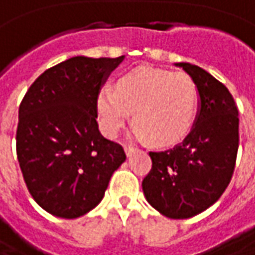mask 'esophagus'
<instances>
[{
    "label": "esophagus",
    "mask_w": 255,
    "mask_h": 255,
    "mask_svg": "<svg viewBox=\"0 0 255 255\" xmlns=\"http://www.w3.org/2000/svg\"><path fill=\"white\" fill-rule=\"evenodd\" d=\"M125 151H126V155H128V156H130L133 152H136V148H133L132 145H126V146H125Z\"/></svg>",
    "instance_id": "34e87169"
}]
</instances>
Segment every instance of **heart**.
<instances>
[{"label": "heart", "mask_w": 255, "mask_h": 255, "mask_svg": "<svg viewBox=\"0 0 255 255\" xmlns=\"http://www.w3.org/2000/svg\"><path fill=\"white\" fill-rule=\"evenodd\" d=\"M199 106V87L190 75L140 66L122 75L115 91L103 88L97 97L101 126L116 136L132 111L133 133L155 145L178 142L190 132Z\"/></svg>", "instance_id": "heart-1"}]
</instances>
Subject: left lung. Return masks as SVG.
Returning <instances> with one entry per match:
<instances>
[{
    "mask_svg": "<svg viewBox=\"0 0 255 255\" xmlns=\"http://www.w3.org/2000/svg\"><path fill=\"white\" fill-rule=\"evenodd\" d=\"M181 66L199 87L200 109L189 135L165 151H151L152 168L142 181L149 205L171 219L193 218L227 190L235 170L240 119L228 88L200 66Z\"/></svg>",
    "mask_w": 255,
    "mask_h": 255,
    "instance_id": "1",
    "label": "left lung"
}]
</instances>
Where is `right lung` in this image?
<instances>
[{
    "instance_id": "right-lung-1",
    "label": "right lung",
    "mask_w": 255,
    "mask_h": 255,
    "mask_svg": "<svg viewBox=\"0 0 255 255\" xmlns=\"http://www.w3.org/2000/svg\"><path fill=\"white\" fill-rule=\"evenodd\" d=\"M122 61L71 58L45 71L21 100L18 164L31 197L53 216L75 219L94 209L126 159L96 120L101 85Z\"/></svg>"
}]
</instances>
